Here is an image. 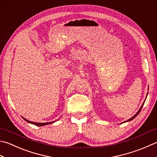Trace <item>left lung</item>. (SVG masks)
Instances as JSON below:
<instances>
[{"label": "left lung", "mask_w": 157, "mask_h": 157, "mask_svg": "<svg viewBox=\"0 0 157 157\" xmlns=\"http://www.w3.org/2000/svg\"><path fill=\"white\" fill-rule=\"evenodd\" d=\"M148 93H147V95H148ZM147 95H146V97H147ZM145 101H146V99L145 100H144V103H143V104H142V106H141L140 107V109L139 110H138V112L136 113V114H135L133 116H132V117L130 118V119H128V120H127V121H124V122H122V123H124V122H129V121H132V120H133L135 118H136V116L138 115V114H139V113H140V111H141V109H142V107H143V105H144V103H145Z\"/></svg>", "instance_id": "obj_1"}]
</instances>
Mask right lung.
Listing matches in <instances>:
<instances>
[{
	"label": "right lung",
	"instance_id": "right-lung-1",
	"mask_svg": "<svg viewBox=\"0 0 157 157\" xmlns=\"http://www.w3.org/2000/svg\"><path fill=\"white\" fill-rule=\"evenodd\" d=\"M23 119L24 120V121H26L27 122H29V123L35 124L36 126H38V127H42V126H45V125H47V124H52V123H54V122H55L56 121H52V122H44V123H39V122H31V121H28V120H26V118H23Z\"/></svg>",
	"mask_w": 157,
	"mask_h": 157
}]
</instances>
